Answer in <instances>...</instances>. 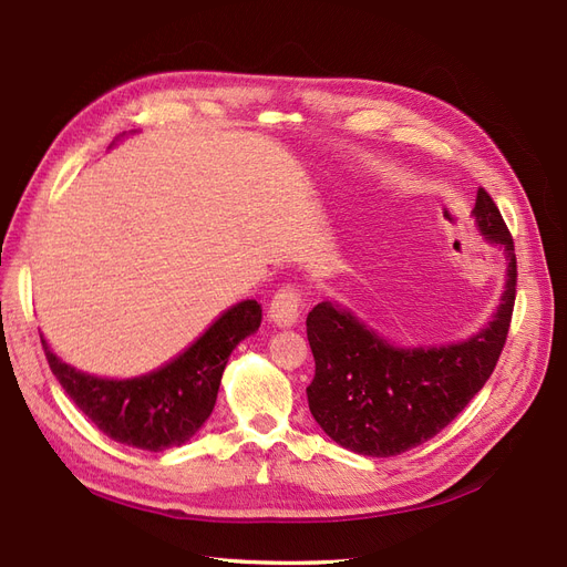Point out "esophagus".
Wrapping results in <instances>:
<instances>
[{
	"instance_id": "esophagus-1",
	"label": "esophagus",
	"mask_w": 567,
	"mask_h": 567,
	"mask_svg": "<svg viewBox=\"0 0 567 567\" xmlns=\"http://www.w3.org/2000/svg\"><path fill=\"white\" fill-rule=\"evenodd\" d=\"M300 308H302V298L298 293V288L293 286H284L276 291V296L269 302V317L276 327H293L300 320Z\"/></svg>"
}]
</instances>
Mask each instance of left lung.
Instances as JSON below:
<instances>
[{
	"label": "left lung",
	"instance_id": "8db88e82",
	"mask_svg": "<svg viewBox=\"0 0 567 567\" xmlns=\"http://www.w3.org/2000/svg\"><path fill=\"white\" fill-rule=\"evenodd\" d=\"M474 224L505 255V286L491 322L443 347H394L337 300L308 315L315 378L308 404L337 445L365 457H394L423 445L460 416L498 363L513 320L517 259L513 236L486 189H478Z\"/></svg>",
	"mask_w": 567,
	"mask_h": 567
}]
</instances>
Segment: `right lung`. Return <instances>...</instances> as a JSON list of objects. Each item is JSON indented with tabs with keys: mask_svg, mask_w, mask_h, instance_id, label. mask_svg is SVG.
I'll use <instances>...</instances> for the list:
<instances>
[{
	"mask_svg": "<svg viewBox=\"0 0 567 567\" xmlns=\"http://www.w3.org/2000/svg\"><path fill=\"white\" fill-rule=\"evenodd\" d=\"M259 324V302L240 300L168 363L124 380L76 370L52 353L43 334L40 341L52 375L107 437L130 447L163 452L185 445L212 416L233 349L255 334Z\"/></svg>",
	"mask_w": 567,
	"mask_h": 567,
	"instance_id": "obj_1",
	"label": "right lung"
}]
</instances>
